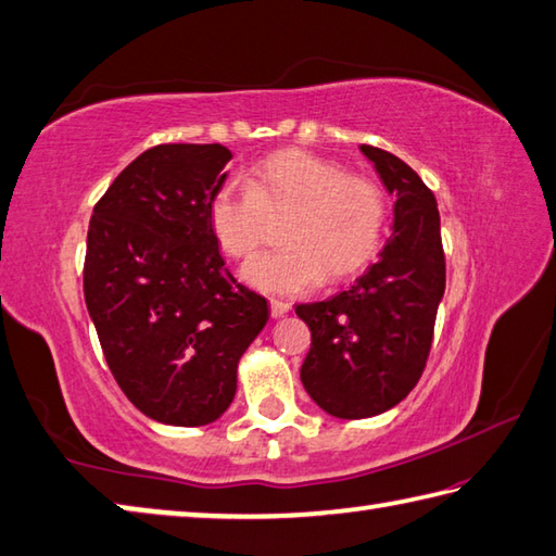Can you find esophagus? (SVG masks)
Returning <instances> with one entry per match:
<instances>
[{
    "instance_id": "obj_1",
    "label": "esophagus",
    "mask_w": 556,
    "mask_h": 556,
    "mask_svg": "<svg viewBox=\"0 0 556 556\" xmlns=\"http://www.w3.org/2000/svg\"><path fill=\"white\" fill-rule=\"evenodd\" d=\"M269 311H271V318H281V315H287L291 311V303L289 301L271 299L269 301Z\"/></svg>"
}]
</instances>
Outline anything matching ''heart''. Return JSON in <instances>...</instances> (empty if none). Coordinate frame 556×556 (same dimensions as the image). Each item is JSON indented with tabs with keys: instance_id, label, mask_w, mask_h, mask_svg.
<instances>
[{
	"instance_id": "obj_1",
	"label": "heart",
	"mask_w": 556,
	"mask_h": 556,
	"mask_svg": "<svg viewBox=\"0 0 556 556\" xmlns=\"http://www.w3.org/2000/svg\"><path fill=\"white\" fill-rule=\"evenodd\" d=\"M287 214L285 243L250 260L243 279L267 293H301L340 279L376 255L386 231V194L374 180L344 176L334 161L281 151L255 163L248 182L224 180L210 200V224L222 250L250 257L265 241L267 216Z\"/></svg>"
}]
</instances>
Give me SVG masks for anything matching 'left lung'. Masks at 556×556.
<instances>
[{
  "label": "left lung",
  "instance_id": "8db88e82",
  "mask_svg": "<svg viewBox=\"0 0 556 556\" xmlns=\"http://www.w3.org/2000/svg\"><path fill=\"white\" fill-rule=\"evenodd\" d=\"M362 151L395 198L393 236L350 289L296 306L311 330L301 383L340 419L376 417L409 395L427 366L445 291L437 198L395 154L368 144Z\"/></svg>",
  "mask_w": 556,
  "mask_h": 556
}]
</instances>
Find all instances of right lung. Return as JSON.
<instances>
[{"label": "right lung", "mask_w": 556, "mask_h": 556, "mask_svg": "<svg viewBox=\"0 0 556 556\" xmlns=\"http://www.w3.org/2000/svg\"><path fill=\"white\" fill-rule=\"evenodd\" d=\"M231 156L222 144L147 149L98 200L86 238L84 299L105 362L141 415L170 427L224 415L269 318L210 224Z\"/></svg>", "instance_id": "add662e5"}]
</instances>
